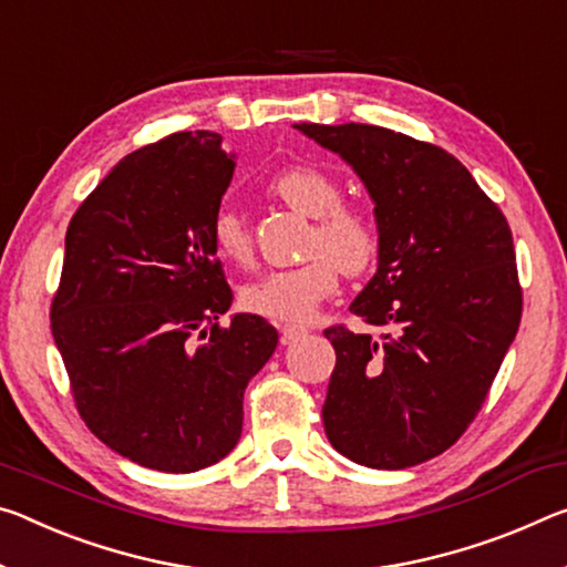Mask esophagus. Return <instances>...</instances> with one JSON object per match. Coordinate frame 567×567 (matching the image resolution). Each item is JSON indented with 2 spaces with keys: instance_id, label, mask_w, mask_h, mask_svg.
I'll return each instance as SVG.
<instances>
[{
  "instance_id": "esophagus-1",
  "label": "esophagus",
  "mask_w": 567,
  "mask_h": 567,
  "mask_svg": "<svg viewBox=\"0 0 567 567\" xmlns=\"http://www.w3.org/2000/svg\"><path fill=\"white\" fill-rule=\"evenodd\" d=\"M305 330L302 326H282L280 328V336H282V343H292L295 338H300V336H305Z\"/></svg>"
}]
</instances>
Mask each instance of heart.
Here are the masks:
<instances>
[{
	"label": "heart",
	"instance_id": "obj_1",
	"mask_svg": "<svg viewBox=\"0 0 567 567\" xmlns=\"http://www.w3.org/2000/svg\"><path fill=\"white\" fill-rule=\"evenodd\" d=\"M267 194L312 219L305 239L310 259L290 269H272L241 290V305L255 316L277 322H305L338 287L340 269L348 277L371 272L381 257V227L373 214L340 202L343 188L328 171L292 164L267 182ZM212 239L219 255L247 267L255 257V241L245 217L221 209L212 221Z\"/></svg>",
	"mask_w": 567,
	"mask_h": 567
}]
</instances>
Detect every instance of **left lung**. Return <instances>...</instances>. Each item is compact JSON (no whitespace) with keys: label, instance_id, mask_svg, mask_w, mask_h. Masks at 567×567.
Returning <instances> with one entry per match:
<instances>
[{"label":"left lung","instance_id":"obj_1","mask_svg":"<svg viewBox=\"0 0 567 567\" xmlns=\"http://www.w3.org/2000/svg\"><path fill=\"white\" fill-rule=\"evenodd\" d=\"M343 156L375 202L379 272L350 302L381 338L326 328L336 348L322 424L371 470L434 460L477 416L523 318L512 231L434 143L365 123H295Z\"/></svg>","mask_w":567,"mask_h":567}]
</instances>
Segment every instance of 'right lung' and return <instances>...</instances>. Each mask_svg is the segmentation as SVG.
<instances>
[{"instance_id":"right-lung-1","label":"right lung","mask_w":567,"mask_h":567,"mask_svg":"<svg viewBox=\"0 0 567 567\" xmlns=\"http://www.w3.org/2000/svg\"><path fill=\"white\" fill-rule=\"evenodd\" d=\"M237 156L212 131L125 156L78 206L50 328L80 419L141 466L204 470L241 434L251 375L277 348L259 316L231 318L212 221Z\"/></svg>"}]
</instances>
